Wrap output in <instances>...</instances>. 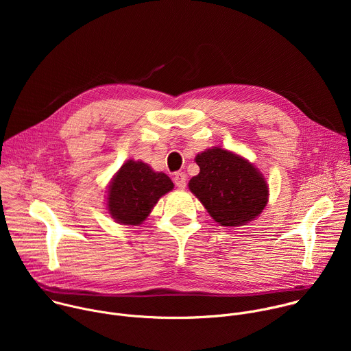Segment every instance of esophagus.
I'll list each match as a JSON object with an SVG mask.
<instances>
[{"label": "esophagus", "instance_id": "esophagus-1", "mask_svg": "<svg viewBox=\"0 0 351 351\" xmlns=\"http://www.w3.org/2000/svg\"><path fill=\"white\" fill-rule=\"evenodd\" d=\"M186 180H187V176H186L184 172H176L175 176H173V182L179 189L186 187Z\"/></svg>", "mask_w": 351, "mask_h": 351}]
</instances>
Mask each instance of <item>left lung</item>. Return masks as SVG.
Instances as JSON below:
<instances>
[{
  "mask_svg": "<svg viewBox=\"0 0 351 351\" xmlns=\"http://www.w3.org/2000/svg\"><path fill=\"white\" fill-rule=\"evenodd\" d=\"M195 162L199 173L190 179L189 189L221 226H241L263 213L268 186L247 160L214 147L198 154Z\"/></svg>",
  "mask_w": 351,
  "mask_h": 351,
  "instance_id": "obj_1",
  "label": "left lung"
}]
</instances>
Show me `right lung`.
<instances>
[{"mask_svg":"<svg viewBox=\"0 0 351 351\" xmlns=\"http://www.w3.org/2000/svg\"><path fill=\"white\" fill-rule=\"evenodd\" d=\"M173 189L162 172H154L141 161L125 162L112 179L108 193V211L123 225H140L158 198Z\"/></svg>","mask_w":351,"mask_h":351,"instance_id":"obj_1","label":"right lung"}]
</instances>
